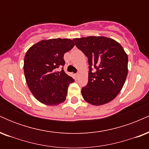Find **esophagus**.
Instances as JSON below:
<instances>
[{
  "mask_svg": "<svg viewBox=\"0 0 149 149\" xmlns=\"http://www.w3.org/2000/svg\"><path fill=\"white\" fill-rule=\"evenodd\" d=\"M78 76H79V73H76V74H75V77H76V79L78 78Z\"/></svg>",
  "mask_w": 149,
  "mask_h": 149,
  "instance_id": "esophagus-1",
  "label": "esophagus"
}]
</instances>
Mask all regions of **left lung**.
Here are the masks:
<instances>
[{
    "instance_id": "obj_1",
    "label": "left lung",
    "mask_w": 149,
    "mask_h": 149,
    "mask_svg": "<svg viewBox=\"0 0 149 149\" xmlns=\"http://www.w3.org/2000/svg\"><path fill=\"white\" fill-rule=\"evenodd\" d=\"M73 40L88 58V83L81 90L83 99L95 106L109 103L125 82L127 54L120 44L109 38L88 36Z\"/></svg>"
}]
</instances>
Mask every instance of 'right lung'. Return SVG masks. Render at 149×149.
Listing matches in <instances>:
<instances>
[{
    "mask_svg": "<svg viewBox=\"0 0 149 149\" xmlns=\"http://www.w3.org/2000/svg\"><path fill=\"white\" fill-rule=\"evenodd\" d=\"M68 38L42 40L32 45L24 57V71L30 91L38 101L57 106L66 98L68 88L74 80L61 69L64 55L74 47Z\"/></svg>",
    "mask_w": 149,
    "mask_h": 149,
    "instance_id": "add662e5",
    "label": "right lung"
}]
</instances>
